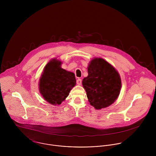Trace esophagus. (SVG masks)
<instances>
[{"label":"esophagus","instance_id":"1","mask_svg":"<svg viewBox=\"0 0 156 156\" xmlns=\"http://www.w3.org/2000/svg\"><path fill=\"white\" fill-rule=\"evenodd\" d=\"M81 83H82V79H78L77 80V84L80 85H81Z\"/></svg>","mask_w":156,"mask_h":156}]
</instances>
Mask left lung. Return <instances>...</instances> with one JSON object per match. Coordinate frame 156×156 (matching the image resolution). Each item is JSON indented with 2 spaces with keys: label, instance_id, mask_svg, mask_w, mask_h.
Returning <instances> with one entry per match:
<instances>
[{
  "label": "left lung",
  "instance_id": "obj_1",
  "mask_svg": "<svg viewBox=\"0 0 156 156\" xmlns=\"http://www.w3.org/2000/svg\"><path fill=\"white\" fill-rule=\"evenodd\" d=\"M88 76L82 81L90 105L96 109L105 108L118 98L121 80L116 70L102 58L92 59L88 68Z\"/></svg>",
  "mask_w": 156,
  "mask_h": 156
}]
</instances>
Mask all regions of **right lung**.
Segmentation results:
<instances>
[{
	"instance_id": "1",
	"label": "right lung",
	"mask_w": 156,
	"mask_h": 156,
	"mask_svg": "<svg viewBox=\"0 0 156 156\" xmlns=\"http://www.w3.org/2000/svg\"><path fill=\"white\" fill-rule=\"evenodd\" d=\"M61 65L59 61H50L45 67L40 80V93L53 105L61 104L76 84L74 74L64 69Z\"/></svg>"
}]
</instances>
